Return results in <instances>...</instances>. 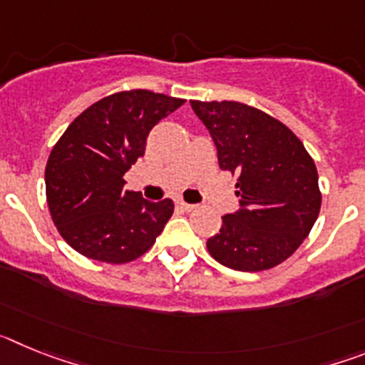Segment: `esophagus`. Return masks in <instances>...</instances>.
Segmentation results:
<instances>
[{
	"mask_svg": "<svg viewBox=\"0 0 365 365\" xmlns=\"http://www.w3.org/2000/svg\"><path fill=\"white\" fill-rule=\"evenodd\" d=\"M177 206H179V208H182L185 212H192L197 208L195 205H190V202H185V201H177Z\"/></svg>",
	"mask_w": 365,
	"mask_h": 365,
	"instance_id": "obj_1",
	"label": "esophagus"
}]
</instances>
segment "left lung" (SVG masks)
<instances>
[{
  "instance_id": "8db88e82",
  "label": "left lung",
  "mask_w": 365,
  "mask_h": 365,
  "mask_svg": "<svg viewBox=\"0 0 365 365\" xmlns=\"http://www.w3.org/2000/svg\"><path fill=\"white\" fill-rule=\"evenodd\" d=\"M190 104L210 131L219 168L240 175V208L222 215L221 230L206 241L208 252L241 272L279 265L320 214L314 160L285 124L259 109L228 100Z\"/></svg>"
}]
</instances>
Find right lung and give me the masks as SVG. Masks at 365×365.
<instances>
[{"instance_id": "obj_1", "label": "right lung", "mask_w": 365, "mask_h": 365, "mask_svg": "<svg viewBox=\"0 0 365 365\" xmlns=\"http://www.w3.org/2000/svg\"><path fill=\"white\" fill-rule=\"evenodd\" d=\"M185 104L146 89L115 93L74 118L45 168L51 217L86 257L128 263L143 256L173 214L172 199L151 202L124 190L155 124Z\"/></svg>"}]
</instances>
